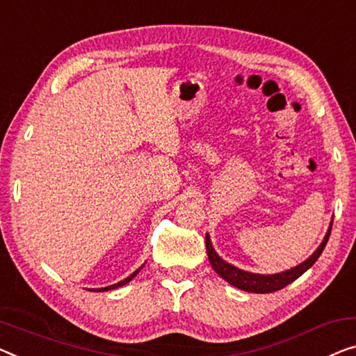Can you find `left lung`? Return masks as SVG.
<instances>
[{
    "label": "left lung",
    "mask_w": 356,
    "mask_h": 356,
    "mask_svg": "<svg viewBox=\"0 0 356 356\" xmlns=\"http://www.w3.org/2000/svg\"><path fill=\"white\" fill-rule=\"evenodd\" d=\"M331 227H332V222L330 225V230H327V233H326L325 240L321 241V245L318 246L316 251L312 254L307 261L299 264L294 268L286 270V272H281V273H275V275H259V273L245 272V270H241V268L235 267V265H230L229 262H225L224 259H220L219 254L214 251V248H212L209 235H206V251H208L211 267L214 268L217 275L224 278L227 283H230L232 286H235V288H238V289L248 291V293H257V294L275 293V291L283 289L284 286L293 283L294 280L299 278L300 275H304L307 270H309L312 265L318 261V257L321 256V252H323V249H325L327 240H330Z\"/></svg>",
    "instance_id": "1"
}]
</instances>
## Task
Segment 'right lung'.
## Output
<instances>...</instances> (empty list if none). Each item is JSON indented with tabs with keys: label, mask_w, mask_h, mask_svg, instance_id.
<instances>
[{
	"label": "right lung",
	"mask_w": 356,
	"mask_h": 356,
	"mask_svg": "<svg viewBox=\"0 0 356 356\" xmlns=\"http://www.w3.org/2000/svg\"><path fill=\"white\" fill-rule=\"evenodd\" d=\"M140 268H142V267H140ZM140 268H137L134 273H131L129 277H127V278H126V280H123V281H120V283H116V284H111V286H107V288H100V289H91V291H99V293H100V291H111V289H116V288H120V286H124V284L129 283V281H131L132 278H134L137 273L140 272Z\"/></svg>",
	"instance_id": "1"
}]
</instances>
